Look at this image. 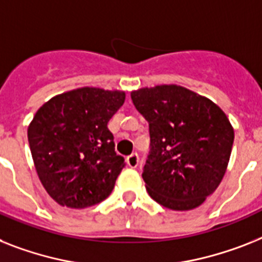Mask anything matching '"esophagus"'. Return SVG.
Wrapping results in <instances>:
<instances>
[{"label":"esophagus","mask_w":262,"mask_h":262,"mask_svg":"<svg viewBox=\"0 0 262 262\" xmlns=\"http://www.w3.org/2000/svg\"><path fill=\"white\" fill-rule=\"evenodd\" d=\"M127 165L131 168L138 167V165H139V157H138L136 152H133V154L127 157Z\"/></svg>","instance_id":"obj_1"}]
</instances>
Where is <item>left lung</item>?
I'll return each instance as SVG.
<instances>
[{"label": "left lung", "mask_w": 262, "mask_h": 262, "mask_svg": "<svg viewBox=\"0 0 262 262\" xmlns=\"http://www.w3.org/2000/svg\"><path fill=\"white\" fill-rule=\"evenodd\" d=\"M148 122L151 148L143 167L150 196L171 210L204 204L224 178L234 129L215 103L175 84L131 92Z\"/></svg>", "instance_id": "obj_1"}]
</instances>
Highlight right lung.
Wrapping results in <instances>:
<instances>
[{
	"mask_svg": "<svg viewBox=\"0 0 262 262\" xmlns=\"http://www.w3.org/2000/svg\"><path fill=\"white\" fill-rule=\"evenodd\" d=\"M124 99L123 91L77 88L52 97L33 116L28 140L34 167L58 205L84 209L111 194L126 163L107 124Z\"/></svg>",
	"mask_w": 262,
	"mask_h": 262,
	"instance_id": "1",
	"label": "right lung"
}]
</instances>
